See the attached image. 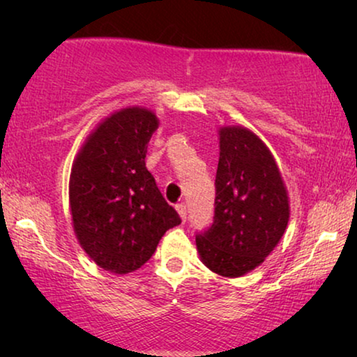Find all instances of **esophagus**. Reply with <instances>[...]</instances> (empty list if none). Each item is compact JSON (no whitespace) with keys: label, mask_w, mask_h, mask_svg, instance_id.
<instances>
[{"label":"esophagus","mask_w":357,"mask_h":357,"mask_svg":"<svg viewBox=\"0 0 357 357\" xmlns=\"http://www.w3.org/2000/svg\"><path fill=\"white\" fill-rule=\"evenodd\" d=\"M175 208H177L180 218H182L183 221H187V204H185V203H178Z\"/></svg>","instance_id":"1"}]
</instances>
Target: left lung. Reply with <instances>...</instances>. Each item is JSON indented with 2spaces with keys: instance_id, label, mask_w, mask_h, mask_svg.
<instances>
[{
  "instance_id": "obj_1",
  "label": "left lung",
  "mask_w": 357,
  "mask_h": 357,
  "mask_svg": "<svg viewBox=\"0 0 357 357\" xmlns=\"http://www.w3.org/2000/svg\"><path fill=\"white\" fill-rule=\"evenodd\" d=\"M214 218L197 234L209 270L237 278L270 255L286 231L289 202L280 169L261 139L247 128L219 131Z\"/></svg>"
}]
</instances>
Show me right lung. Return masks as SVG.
<instances>
[{"mask_svg":"<svg viewBox=\"0 0 357 357\" xmlns=\"http://www.w3.org/2000/svg\"><path fill=\"white\" fill-rule=\"evenodd\" d=\"M155 130L153 112H116L89 136L71 170L77 241L97 265L119 275L144 265L160 237L182 222L146 169V144Z\"/></svg>","mask_w":357,"mask_h":357,"instance_id":"1","label":"right lung"}]
</instances>
